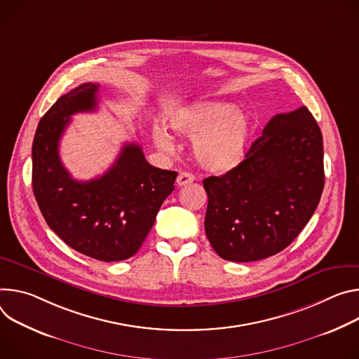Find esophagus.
Returning <instances> with one entry per match:
<instances>
[{
	"label": "esophagus",
	"instance_id": "obj_1",
	"mask_svg": "<svg viewBox=\"0 0 359 359\" xmlns=\"http://www.w3.org/2000/svg\"><path fill=\"white\" fill-rule=\"evenodd\" d=\"M194 180H195V178H194L192 174H189V172H181V174L178 175V178H177V184H178L180 187H182V185L191 184Z\"/></svg>",
	"mask_w": 359,
	"mask_h": 359
}]
</instances>
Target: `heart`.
I'll use <instances>...</instances> for the list:
<instances>
[{"instance_id":"1","label":"heart","mask_w":359,"mask_h":359,"mask_svg":"<svg viewBox=\"0 0 359 359\" xmlns=\"http://www.w3.org/2000/svg\"><path fill=\"white\" fill-rule=\"evenodd\" d=\"M168 123L177 134L194 138V158L210 172L232 171L247 156L252 126L250 118L233 104L221 101L189 104L174 111ZM154 140L159 149L174 151L172 138L161 127H155Z\"/></svg>"}]
</instances>
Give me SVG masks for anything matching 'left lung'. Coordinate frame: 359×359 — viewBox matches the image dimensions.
Segmentation results:
<instances>
[{
  "label": "left lung",
  "instance_id": "left-lung-1",
  "mask_svg": "<svg viewBox=\"0 0 359 359\" xmlns=\"http://www.w3.org/2000/svg\"><path fill=\"white\" fill-rule=\"evenodd\" d=\"M324 178L323 134L309 109L273 115L241 165L204 180L214 251L233 262L281 252L320 204Z\"/></svg>",
  "mask_w": 359,
  "mask_h": 359
}]
</instances>
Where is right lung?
Wrapping results in <instances>:
<instances>
[{"mask_svg": "<svg viewBox=\"0 0 359 359\" xmlns=\"http://www.w3.org/2000/svg\"><path fill=\"white\" fill-rule=\"evenodd\" d=\"M98 88L81 84L41 118L32 142V191L48 226L68 247L114 262L138 252L178 174L149 165L141 147L131 142L104 175L71 177L58 154L60 140L71 115L97 109Z\"/></svg>", "mask_w": 359, "mask_h": 359, "instance_id": "right-lung-1", "label": "right lung"}]
</instances>
